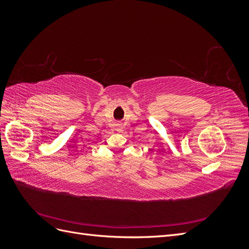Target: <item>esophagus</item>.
<instances>
[{"instance_id": "34e87169", "label": "esophagus", "mask_w": 249, "mask_h": 249, "mask_svg": "<svg viewBox=\"0 0 249 249\" xmlns=\"http://www.w3.org/2000/svg\"><path fill=\"white\" fill-rule=\"evenodd\" d=\"M116 131L117 132H122L123 131V125L122 124H117L116 125Z\"/></svg>"}]
</instances>
